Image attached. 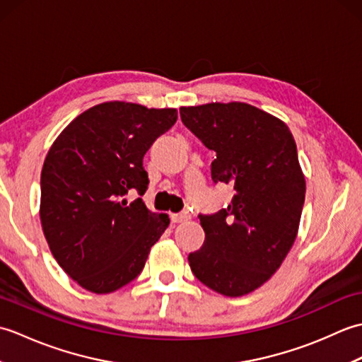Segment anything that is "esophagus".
<instances>
[{
    "mask_svg": "<svg viewBox=\"0 0 362 362\" xmlns=\"http://www.w3.org/2000/svg\"><path fill=\"white\" fill-rule=\"evenodd\" d=\"M189 218H191L189 213H187V211L177 213V214H171V221L174 222V224H179V222H185V221H188Z\"/></svg>",
    "mask_w": 362,
    "mask_h": 362,
    "instance_id": "esophagus-1",
    "label": "esophagus"
}]
</instances>
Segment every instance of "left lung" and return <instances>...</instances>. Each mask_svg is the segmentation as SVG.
<instances>
[{
	"label": "left lung",
	"mask_w": 362,
	"mask_h": 362,
	"mask_svg": "<svg viewBox=\"0 0 362 362\" xmlns=\"http://www.w3.org/2000/svg\"><path fill=\"white\" fill-rule=\"evenodd\" d=\"M180 117L216 152L211 179L232 185L227 209L199 214L204 245L189 253L191 271L227 297L258 289L294 244L305 202V175L286 122L245 103L180 107Z\"/></svg>",
	"instance_id": "1"
}]
</instances>
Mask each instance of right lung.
<instances>
[{
	"label": "right lung",
	"mask_w": 362,
	"mask_h": 362,
	"mask_svg": "<svg viewBox=\"0 0 362 362\" xmlns=\"http://www.w3.org/2000/svg\"><path fill=\"white\" fill-rule=\"evenodd\" d=\"M175 119V109L109 101L76 117L51 144L40 177L43 235L83 289L109 294L136 279L168 228L166 213L126 194H144V153Z\"/></svg>",
	"instance_id": "right-lung-1"
}]
</instances>
